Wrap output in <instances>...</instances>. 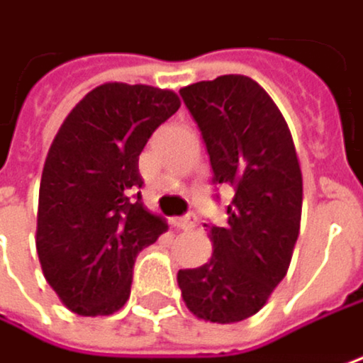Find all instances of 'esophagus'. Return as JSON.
I'll use <instances>...</instances> for the list:
<instances>
[{
    "mask_svg": "<svg viewBox=\"0 0 363 363\" xmlns=\"http://www.w3.org/2000/svg\"><path fill=\"white\" fill-rule=\"evenodd\" d=\"M172 224H174L177 228H182V230H191V228H195V226H197V216L186 214V216H182V218H174V220H172Z\"/></svg>",
    "mask_w": 363,
    "mask_h": 363,
    "instance_id": "obj_1",
    "label": "esophagus"
}]
</instances>
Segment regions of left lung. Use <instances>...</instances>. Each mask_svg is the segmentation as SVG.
I'll use <instances>...</instances> for the list:
<instances>
[{
    "instance_id": "obj_1",
    "label": "left lung",
    "mask_w": 363,
    "mask_h": 363,
    "mask_svg": "<svg viewBox=\"0 0 363 363\" xmlns=\"http://www.w3.org/2000/svg\"><path fill=\"white\" fill-rule=\"evenodd\" d=\"M181 97L197 122L212 184L233 189L224 226L210 228L208 264L179 272L186 308L218 324L262 310L284 279L299 237L303 181L291 130L270 95L249 77L189 84Z\"/></svg>"
}]
</instances>
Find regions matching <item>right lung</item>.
Returning a JSON list of instances; mask_svg holds the SVG:
<instances>
[{
	"instance_id": "right-lung-1",
	"label": "right lung",
	"mask_w": 363,
	"mask_h": 363,
	"mask_svg": "<svg viewBox=\"0 0 363 363\" xmlns=\"http://www.w3.org/2000/svg\"><path fill=\"white\" fill-rule=\"evenodd\" d=\"M179 108L172 91L106 83L84 95L55 135L39 189L37 253L74 313L120 310L137 255L166 230L141 201L139 155Z\"/></svg>"
}]
</instances>
